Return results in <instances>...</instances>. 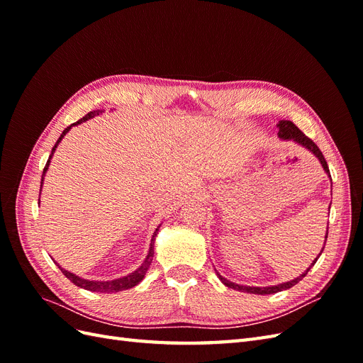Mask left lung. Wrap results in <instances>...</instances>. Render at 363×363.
<instances>
[{
    "label": "left lung",
    "instance_id": "left-lung-1",
    "mask_svg": "<svg viewBox=\"0 0 363 363\" xmlns=\"http://www.w3.org/2000/svg\"><path fill=\"white\" fill-rule=\"evenodd\" d=\"M277 127H279V133H277V135H279V138H280L281 140H292V142H295L296 145H300V147L306 148L307 151H311L312 155L318 159V162L321 163V167H323L324 172L327 174V177L330 179V182H332V175H330V171H328L327 162H325V159H324V156H323L321 150L315 145V142H313L312 139L307 138V136L303 133V131L292 123V121H284V119H281V121H279ZM330 204H332V203H330ZM328 208H330V207H328ZM327 235H328V227H327V232H325L324 245H325V240H327ZM323 250H324V247L321 248V251H320V255H318V257L321 256ZM318 257L312 262V265H311L309 268H307L303 274H300V276L296 277V279L289 280V281H284V283H280V284H274V286H245V284H236V283H233V281L227 280V279H225V277H223L221 274H219L218 271H216V274H218L219 280H221V281L225 284L227 288H232V289H236V291H240V292H248V294L268 295V294H276V292H280V291H284V289H289V288L295 286L296 283H298L300 280H303V277H306V274L309 272V269L315 265L316 260H318Z\"/></svg>",
    "mask_w": 363,
    "mask_h": 363
}]
</instances>
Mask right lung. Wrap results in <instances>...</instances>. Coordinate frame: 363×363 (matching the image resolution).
Wrapping results in <instances>:
<instances>
[{
  "label": "right lung",
  "mask_w": 363,
  "mask_h": 363,
  "mask_svg": "<svg viewBox=\"0 0 363 363\" xmlns=\"http://www.w3.org/2000/svg\"><path fill=\"white\" fill-rule=\"evenodd\" d=\"M103 112H104V111H100V108H98V111H92V112H89L87 115H84L82 119L77 121V123L71 124L69 127H67V128H65V130L62 131V135H60V138L57 139L56 145H54L52 150H51V155H50V157H48V160H47L45 168H43L42 180H40V189H42V184H43V177H45V174H47L48 167H50V163H51V159H52V156H54V151H56L57 145L60 144V140H62L65 136H67V133H68V131H69L74 125H79V124H82V123H86L87 119H92V118H95V116H98V115H101ZM39 203H40V199H39ZM160 225H162V224H159L157 228L155 230V233H152V238H151V242H150V248H148L145 260L140 263V267H139L138 269H135L133 272L127 274V276H124V277L113 279V280H89V279H82V277H79V276H75L74 272L67 271L65 268H62V267L59 265V263H57L56 260H54V259H52V260H54V263H56V265L60 268V271L65 274V277L69 279V280L75 284V286L83 288V289H86V291L101 292V294H112V292H119V291H125V289H130V288H135L136 284H139V283L142 281V279L145 277V274H147V271H148V268H150V265H151L152 256H155V240H156V236H157V233H159Z\"/></svg>",
  "instance_id": "right-lung-1"
}]
</instances>
